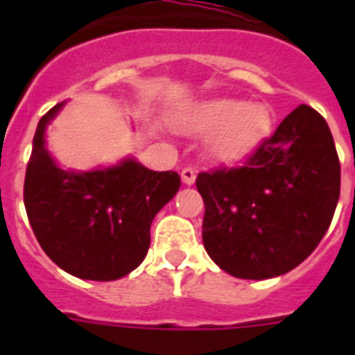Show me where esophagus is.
Returning a JSON list of instances; mask_svg holds the SVG:
<instances>
[{
  "label": "esophagus",
  "mask_w": 355,
  "mask_h": 355,
  "mask_svg": "<svg viewBox=\"0 0 355 355\" xmlns=\"http://www.w3.org/2000/svg\"><path fill=\"white\" fill-rule=\"evenodd\" d=\"M180 177H182V182L188 184V186H191V184L195 182V177H197V171H195L193 167H184L182 173H180Z\"/></svg>",
  "instance_id": "esophagus-1"
}]
</instances>
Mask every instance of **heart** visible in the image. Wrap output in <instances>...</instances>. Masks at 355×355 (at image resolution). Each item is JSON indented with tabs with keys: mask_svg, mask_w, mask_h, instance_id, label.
<instances>
[{
	"mask_svg": "<svg viewBox=\"0 0 355 355\" xmlns=\"http://www.w3.org/2000/svg\"><path fill=\"white\" fill-rule=\"evenodd\" d=\"M189 125L202 132H214L211 153L223 160L247 155L270 128V114L258 105L219 99L195 110Z\"/></svg>",
	"mask_w": 355,
	"mask_h": 355,
	"instance_id": "1",
	"label": "heart"
}]
</instances>
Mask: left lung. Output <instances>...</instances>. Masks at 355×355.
<instances>
[{
	"label": "left lung",
	"mask_w": 355,
	"mask_h": 355,
	"mask_svg": "<svg viewBox=\"0 0 355 355\" xmlns=\"http://www.w3.org/2000/svg\"><path fill=\"white\" fill-rule=\"evenodd\" d=\"M206 252L228 275H286L313 252L336 214L341 164L326 119L300 105L234 167L195 180Z\"/></svg>",
	"instance_id": "left-lung-1"
}]
</instances>
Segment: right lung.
<instances>
[{
    "label": "right lung",
    "instance_id": "add662e5",
    "mask_svg": "<svg viewBox=\"0 0 355 355\" xmlns=\"http://www.w3.org/2000/svg\"><path fill=\"white\" fill-rule=\"evenodd\" d=\"M38 121L24 182L25 211L44 252L69 275L110 282L128 275L150 245V223L180 188L177 171H153L134 160L103 171L60 169L44 147Z\"/></svg>",
    "mask_w": 355,
    "mask_h": 355
}]
</instances>
